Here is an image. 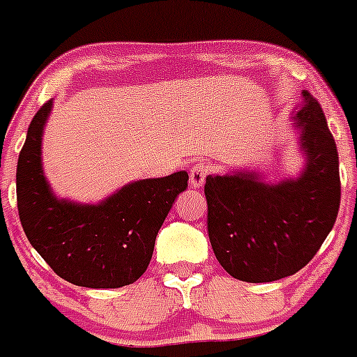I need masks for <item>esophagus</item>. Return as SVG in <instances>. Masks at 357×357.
Segmentation results:
<instances>
[{"label":"esophagus","mask_w":357,"mask_h":357,"mask_svg":"<svg viewBox=\"0 0 357 357\" xmlns=\"http://www.w3.org/2000/svg\"><path fill=\"white\" fill-rule=\"evenodd\" d=\"M207 172H209V166L204 162H197L191 166V169H189V184H191V188H202L204 185V182H206V176H207Z\"/></svg>","instance_id":"34e87169"}]
</instances>
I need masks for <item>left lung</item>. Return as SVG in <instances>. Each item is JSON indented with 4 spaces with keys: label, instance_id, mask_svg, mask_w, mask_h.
Returning a JSON list of instances; mask_svg holds the SVG:
<instances>
[{
    "label": "left lung",
    "instance_id": "8db88e82",
    "mask_svg": "<svg viewBox=\"0 0 357 357\" xmlns=\"http://www.w3.org/2000/svg\"><path fill=\"white\" fill-rule=\"evenodd\" d=\"M304 166L268 181L261 169H229L206 178L207 232L218 263L245 282L293 275L313 259L340 209L336 143L317 98L302 91L291 114Z\"/></svg>",
    "mask_w": 357,
    "mask_h": 357
}]
</instances>
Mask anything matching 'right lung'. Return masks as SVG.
<instances>
[{"label": "right lung", "mask_w": 357, "mask_h": 357, "mask_svg": "<svg viewBox=\"0 0 357 357\" xmlns=\"http://www.w3.org/2000/svg\"><path fill=\"white\" fill-rule=\"evenodd\" d=\"M52 109L50 100L37 110L19 153L15 188L24 234L71 284H132L146 272L157 232L188 188V172L128 182L96 204L56 197L43 168V135Z\"/></svg>", "instance_id": "obj_1"}]
</instances>
